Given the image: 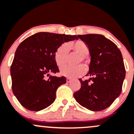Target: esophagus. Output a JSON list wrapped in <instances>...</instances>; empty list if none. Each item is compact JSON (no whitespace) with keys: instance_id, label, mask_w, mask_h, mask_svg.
<instances>
[{"instance_id":"obj_1","label":"esophagus","mask_w":134,"mask_h":134,"mask_svg":"<svg viewBox=\"0 0 134 134\" xmlns=\"http://www.w3.org/2000/svg\"><path fill=\"white\" fill-rule=\"evenodd\" d=\"M66 81H67V83H70L71 81V79L67 78V79H66Z\"/></svg>"}]
</instances>
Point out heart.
<instances>
[{
    "instance_id": "heart-1",
    "label": "heart",
    "mask_w": 134,
    "mask_h": 134,
    "mask_svg": "<svg viewBox=\"0 0 134 134\" xmlns=\"http://www.w3.org/2000/svg\"><path fill=\"white\" fill-rule=\"evenodd\" d=\"M69 48L72 49L80 55L77 63H80L81 61L85 60V56L88 55L89 49L88 46L84 42L81 40L71 42L68 44ZM68 47L66 44H63L57 49L54 53V61L59 67H62L66 64L68 58ZM85 72V68L82 65H78L76 66H67L63 67L60 70L62 75L68 78H76L82 75Z\"/></svg>"
}]
</instances>
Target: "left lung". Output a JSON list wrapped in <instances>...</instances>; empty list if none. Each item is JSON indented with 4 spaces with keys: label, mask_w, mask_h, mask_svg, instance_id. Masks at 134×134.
Listing matches in <instances>:
<instances>
[{
    "label": "left lung",
    "mask_w": 134,
    "mask_h": 134,
    "mask_svg": "<svg viewBox=\"0 0 134 134\" xmlns=\"http://www.w3.org/2000/svg\"><path fill=\"white\" fill-rule=\"evenodd\" d=\"M88 46L91 56L88 80L79 79L81 88L74 94L80 105L92 111H101L112 105L122 91L125 65L116 45L101 35H78ZM91 81V83L90 81Z\"/></svg>",
    "instance_id": "obj_1"
}]
</instances>
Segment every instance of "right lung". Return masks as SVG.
Returning <instances> with one entry per match:
<instances>
[{
	"label": "right lung",
	"mask_w": 134,
	"mask_h": 134,
	"mask_svg": "<svg viewBox=\"0 0 134 134\" xmlns=\"http://www.w3.org/2000/svg\"><path fill=\"white\" fill-rule=\"evenodd\" d=\"M78 39L76 35L40 32L20 43L10 72L13 92L24 107L37 112L54 102L57 88L66 83L64 76L47 78L59 72L54 53L62 43Z\"/></svg>",
	"instance_id": "obj_1"
}]
</instances>
